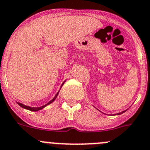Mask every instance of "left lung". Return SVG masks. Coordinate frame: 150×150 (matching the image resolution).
I'll use <instances>...</instances> for the list:
<instances>
[{
  "label": "left lung",
  "mask_w": 150,
  "mask_h": 150,
  "mask_svg": "<svg viewBox=\"0 0 150 150\" xmlns=\"http://www.w3.org/2000/svg\"><path fill=\"white\" fill-rule=\"evenodd\" d=\"M125 111H123V112H121V113H117V114H118V115H119V114H121V113H124V112H125Z\"/></svg>",
  "instance_id": "8db88e82"
}]
</instances>
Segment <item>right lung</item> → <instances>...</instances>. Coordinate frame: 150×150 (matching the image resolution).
I'll return each instance as SVG.
<instances>
[{"instance_id":"1","label":"right lung","mask_w":150,"mask_h":150,"mask_svg":"<svg viewBox=\"0 0 150 150\" xmlns=\"http://www.w3.org/2000/svg\"><path fill=\"white\" fill-rule=\"evenodd\" d=\"M64 84V83H62V85ZM58 93H59V92L57 93L56 94V96H54V98L52 99V100H50V102H49L47 104H46V105H43V106H41V107H30V106H28V105H23V104H21V103H18V105H20V106L21 107H22V108H26V109H28V110H29V111H39V110H41V109H42V108H45V106H46V105H49V104H50L51 103H52L53 101H54V100H55V99H56V98H57V95H58Z\"/></svg>"}]
</instances>
